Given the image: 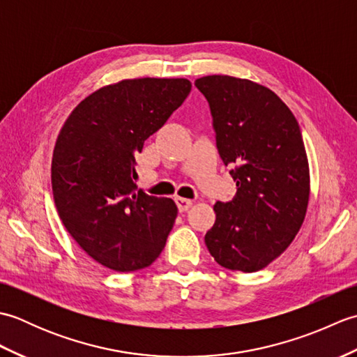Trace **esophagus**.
Here are the masks:
<instances>
[{"instance_id": "34e87169", "label": "esophagus", "mask_w": 357, "mask_h": 357, "mask_svg": "<svg viewBox=\"0 0 357 357\" xmlns=\"http://www.w3.org/2000/svg\"><path fill=\"white\" fill-rule=\"evenodd\" d=\"M174 202H176V206H178V210H179V211H187L188 208H190V207L193 206V201H192V199L179 198V196H176V198H174Z\"/></svg>"}]
</instances>
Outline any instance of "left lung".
Here are the masks:
<instances>
[{
  "instance_id": "8db88e82",
  "label": "left lung",
  "mask_w": 357,
  "mask_h": 357,
  "mask_svg": "<svg viewBox=\"0 0 357 357\" xmlns=\"http://www.w3.org/2000/svg\"><path fill=\"white\" fill-rule=\"evenodd\" d=\"M207 98L216 147L234 165L236 196L216 202L206 245L224 268L253 273L282 255L305 219L310 169L301 128L280 98L229 75L195 81Z\"/></svg>"
}]
</instances>
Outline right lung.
<instances>
[{"mask_svg": "<svg viewBox=\"0 0 357 357\" xmlns=\"http://www.w3.org/2000/svg\"><path fill=\"white\" fill-rule=\"evenodd\" d=\"M190 90L184 78L123 79L82 100L58 135L52 158L58 215L104 267L146 268L165 247L178 207L136 190L135 155Z\"/></svg>", "mask_w": 357, "mask_h": 357, "instance_id": "1", "label": "right lung"}]
</instances>
